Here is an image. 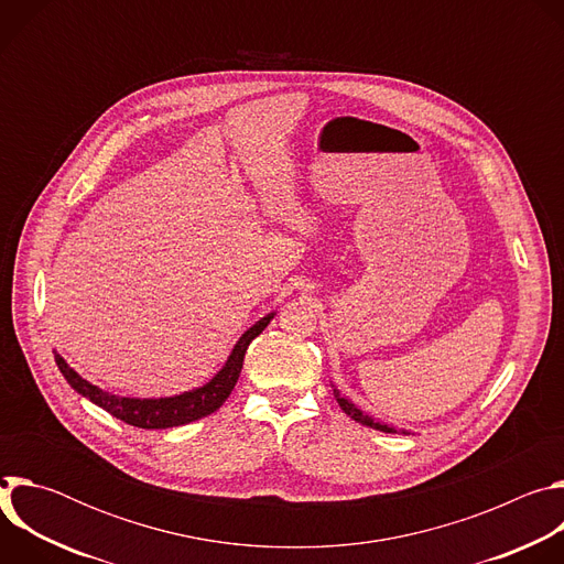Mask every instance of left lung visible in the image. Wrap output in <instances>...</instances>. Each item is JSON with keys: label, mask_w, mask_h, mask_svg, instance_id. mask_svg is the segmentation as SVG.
<instances>
[{"label": "left lung", "mask_w": 564, "mask_h": 564, "mask_svg": "<svg viewBox=\"0 0 564 564\" xmlns=\"http://www.w3.org/2000/svg\"><path fill=\"white\" fill-rule=\"evenodd\" d=\"M333 392H335V399H337V404L341 406V411L348 415V417H352L355 422H359V424H364V426H370V429H375V431H381V433H401V435H413L411 431H406V429H394V426H390V424H383V422H377L372 415H368V413H364L361 409H357L350 399H346L337 388H333Z\"/></svg>", "instance_id": "8db88e82"}]
</instances>
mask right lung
Returning a JSON list of instances; mask_svg holds the SVG:
<instances>
[{
	"label": "right lung",
	"instance_id": "1",
	"mask_svg": "<svg viewBox=\"0 0 564 564\" xmlns=\"http://www.w3.org/2000/svg\"><path fill=\"white\" fill-rule=\"evenodd\" d=\"M274 314L276 312L265 314L263 318L257 321L252 328H248L243 335H240V339L234 344L223 368L207 383L185 390L181 394H172V397L113 394V392L102 390L100 386L87 381L85 377H79L64 361V357L57 355L55 350H53V355H55V364H57L59 372L64 375V379L68 381V386L77 394L91 399L96 406H100L116 420H120L129 426H135V429H174V426H183V424L196 422L200 417H207L225 404V399L229 397V392L234 390V386L240 377V368H243L248 346L268 328Z\"/></svg>",
	"mask_w": 564,
	"mask_h": 564
}]
</instances>
